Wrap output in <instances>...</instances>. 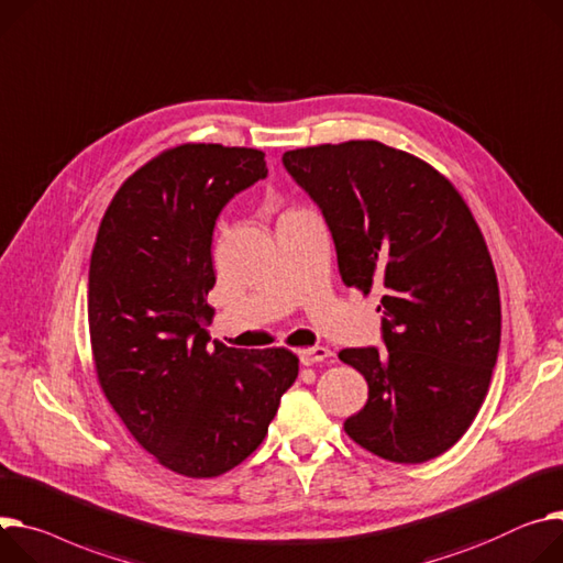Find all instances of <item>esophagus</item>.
<instances>
[{
  "instance_id": "esophagus-1",
  "label": "esophagus",
  "mask_w": 563,
  "mask_h": 563,
  "mask_svg": "<svg viewBox=\"0 0 563 563\" xmlns=\"http://www.w3.org/2000/svg\"><path fill=\"white\" fill-rule=\"evenodd\" d=\"M297 356H299V361H301V365H316V363H322V361H327L329 356H331V352L327 350V347H309V350H299L297 352Z\"/></svg>"
}]
</instances>
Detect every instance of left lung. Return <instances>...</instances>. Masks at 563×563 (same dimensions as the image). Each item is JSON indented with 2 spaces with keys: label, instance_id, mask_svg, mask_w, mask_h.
<instances>
[{
  "label": "left lung",
  "instance_id": "left-lung-1",
  "mask_svg": "<svg viewBox=\"0 0 563 563\" xmlns=\"http://www.w3.org/2000/svg\"><path fill=\"white\" fill-rule=\"evenodd\" d=\"M282 162L322 209L342 282L383 292L387 352L338 354L369 387L344 432L399 464L442 455L478 415L500 347L498 279L478 223L440 170L374 140Z\"/></svg>",
  "mask_w": 563,
  "mask_h": 563
}]
</instances>
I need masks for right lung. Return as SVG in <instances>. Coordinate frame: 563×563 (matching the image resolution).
Instances as JSON below:
<instances>
[{"instance_id":"1","label":"right lung","mask_w":563,"mask_h":563,"mask_svg":"<svg viewBox=\"0 0 563 563\" xmlns=\"http://www.w3.org/2000/svg\"><path fill=\"white\" fill-rule=\"evenodd\" d=\"M266 176L256 148H168L119 187L92 250L101 390L140 446L187 478H213L254 453L299 372L284 347H209L216 219Z\"/></svg>"}]
</instances>
